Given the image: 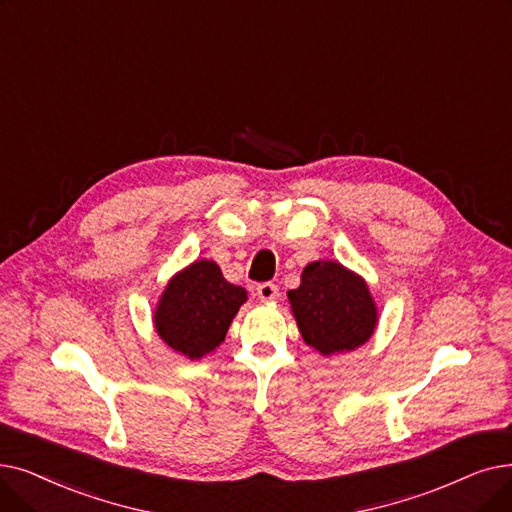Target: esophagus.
Returning a JSON list of instances; mask_svg holds the SVG:
<instances>
[{
    "mask_svg": "<svg viewBox=\"0 0 512 512\" xmlns=\"http://www.w3.org/2000/svg\"><path fill=\"white\" fill-rule=\"evenodd\" d=\"M257 297L261 301H274L278 297V286L274 282H261L257 286Z\"/></svg>",
    "mask_w": 512,
    "mask_h": 512,
    "instance_id": "34e87169",
    "label": "esophagus"
}]
</instances>
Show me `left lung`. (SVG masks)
Returning a JSON list of instances; mask_svg holds the SVG:
<instances>
[{
    "instance_id": "left-lung-1",
    "label": "left lung",
    "mask_w": 512,
    "mask_h": 512,
    "mask_svg": "<svg viewBox=\"0 0 512 512\" xmlns=\"http://www.w3.org/2000/svg\"><path fill=\"white\" fill-rule=\"evenodd\" d=\"M303 341L324 355L366 343L376 307L366 282L335 261L305 265L301 286L288 291Z\"/></svg>"
}]
</instances>
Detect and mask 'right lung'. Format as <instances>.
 <instances>
[{"mask_svg": "<svg viewBox=\"0 0 512 512\" xmlns=\"http://www.w3.org/2000/svg\"><path fill=\"white\" fill-rule=\"evenodd\" d=\"M244 301L247 291L221 276L217 263L196 261L167 284L154 324L169 347L198 360L226 339Z\"/></svg>", "mask_w": 512, "mask_h": 512, "instance_id": "1", "label": "right lung"}]
</instances>
